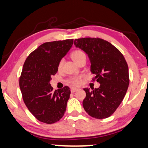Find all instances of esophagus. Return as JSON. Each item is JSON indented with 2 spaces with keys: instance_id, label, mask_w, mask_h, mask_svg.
<instances>
[{
  "instance_id": "esophagus-1",
  "label": "esophagus",
  "mask_w": 148,
  "mask_h": 148,
  "mask_svg": "<svg viewBox=\"0 0 148 148\" xmlns=\"http://www.w3.org/2000/svg\"><path fill=\"white\" fill-rule=\"evenodd\" d=\"M78 90V88H71V92L72 93L75 92H76L77 90Z\"/></svg>"
}]
</instances>
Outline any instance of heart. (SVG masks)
Here are the masks:
<instances>
[{
    "label": "heart",
    "mask_w": 148,
    "mask_h": 148,
    "mask_svg": "<svg viewBox=\"0 0 148 148\" xmlns=\"http://www.w3.org/2000/svg\"><path fill=\"white\" fill-rule=\"evenodd\" d=\"M71 56L73 58L75 62L77 64H78L79 62V61L82 60V58L86 57L85 53L82 50H80V49H75L73 51H72L71 54ZM63 64H64V60L63 59H60L59 60L58 63V70L61 71L62 69ZM82 76H75L73 77L70 78L69 79L68 82L70 84H71L72 86H79L80 84H82Z\"/></svg>",
    "instance_id": "b5f03b06"
}]
</instances>
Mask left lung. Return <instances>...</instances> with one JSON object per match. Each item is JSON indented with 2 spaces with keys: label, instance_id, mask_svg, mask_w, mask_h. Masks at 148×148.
Listing matches in <instances>:
<instances>
[{
  "label": "left lung",
  "instance_id": "obj_1",
  "mask_svg": "<svg viewBox=\"0 0 148 148\" xmlns=\"http://www.w3.org/2000/svg\"><path fill=\"white\" fill-rule=\"evenodd\" d=\"M75 45L87 53L91 62L92 82L100 84L99 88H84L86 97L83 107L92 118L111 116L123 101L129 85L127 62L123 54L112 43L101 38L75 39Z\"/></svg>",
  "mask_w": 148,
  "mask_h": 148
}]
</instances>
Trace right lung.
<instances>
[{
	"label": "right lung",
	"mask_w": 148,
	"mask_h": 148,
	"mask_svg": "<svg viewBox=\"0 0 148 148\" xmlns=\"http://www.w3.org/2000/svg\"><path fill=\"white\" fill-rule=\"evenodd\" d=\"M73 39L46 42L30 53L19 80L23 101L40 122L53 124L64 116L71 90L68 86L53 91L49 82L58 71V63L68 52Z\"/></svg>",
	"instance_id": "right-lung-1"
}]
</instances>
